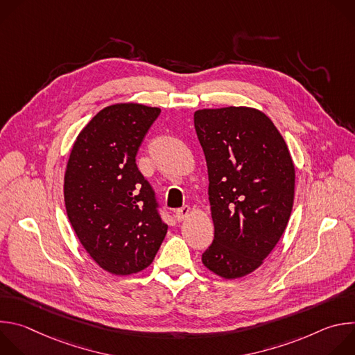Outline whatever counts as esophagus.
<instances>
[{
    "instance_id": "1",
    "label": "esophagus",
    "mask_w": 355,
    "mask_h": 355,
    "mask_svg": "<svg viewBox=\"0 0 355 355\" xmlns=\"http://www.w3.org/2000/svg\"><path fill=\"white\" fill-rule=\"evenodd\" d=\"M189 212H191L189 207H182V208H180V209L175 211V219H177L178 222H182V220H185V219L189 216Z\"/></svg>"
}]
</instances>
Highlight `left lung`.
Wrapping results in <instances>:
<instances>
[{"label": "left lung", "mask_w": 355, "mask_h": 355, "mask_svg": "<svg viewBox=\"0 0 355 355\" xmlns=\"http://www.w3.org/2000/svg\"><path fill=\"white\" fill-rule=\"evenodd\" d=\"M193 123L207 159L215 226L202 263L222 278H240L263 264L286 229L295 166L284 137L259 110H199Z\"/></svg>", "instance_id": "1"}]
</instances>
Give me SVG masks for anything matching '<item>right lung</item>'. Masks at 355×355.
I'll return each mask as SVG.
<instances>
[{
  "mask_svg": "<svg viewBox=\"0 0 355 355\" xmlns=\"http://www.w3.org/2000/svg\"><path fill=\"white\" fill-rule=\"evenodd\" d=\"M160 112L133 103L104 108L80 132L67 162L69 220L91 259L114 275L147 268L167 234L155 191L136 166Z\"/></svg>",
  "mask_w": 355,
  "mask_h": 355,
  "instance_id": "right-lung-1",
  "label": "right lung"
}]
</instances>
